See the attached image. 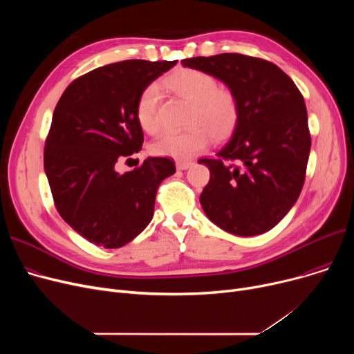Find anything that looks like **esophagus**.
Segmentation results:
<instances>
[{"instance_id": "esophagus-1", "label": "esophagus", "mask_w": 354, "mask_h": 354, "mask_svg": "<svg viewBox=\"0 0 354 354\" xmlns=\"http://www.w3.org/2000/svg\"><path fill=\"white\" fill-rule=\"evenodd\" d=\"M194 165V162H191V160H178L176 162V167L179 171H187L188 167H191Z\"/></svg>"}]
</instances>
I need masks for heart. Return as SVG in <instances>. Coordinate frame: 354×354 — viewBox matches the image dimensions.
<instances>
[{
  "mask_svg": "<svg viewBox=\"0 0 354 354\" xmlns=\"http://www.w3.org/2000/svg\"><path fill=\"white\" fill-rule=\"evenodd\" d=\"M166 86L175 95L191 103L187 123L191 126L183 132H165L151 146L152 152L178 160L191 159L205 151L211 138L222 140L228 138L238 124L241 107L235 91L218 86L212 74L182 68L166 79ZM160 87L156 83L146 86L136 104V116L140 126L149 133L160 129Z\"/></svg>",
  "mask_w": 354,
  "mask_h": 354,
  "instance_id": "obj_1",
  "label": "heart"
}]
</instances>
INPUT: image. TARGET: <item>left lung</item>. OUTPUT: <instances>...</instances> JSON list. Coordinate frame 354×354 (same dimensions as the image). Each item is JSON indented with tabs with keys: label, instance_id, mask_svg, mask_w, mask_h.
<instances>
[{
	"label": "left lung",
	"instance_id": "obj_1",
	"mask_svg": "<svg viewBox=\"0 0 354 354\" xmlns=\"http://www.w3.org/2000/svg\"><path fill=\"white\" fill-rule=\"evenodd\" d=\"M235 91L241 115L232 138L207 165L199 201L227 232L252 236L274 228L299 199L311 138L301 91L271 62L238 53L182 60Z\"/></svg>",
	"mask_w": 354,
	"mask_h": 354
}]
</instances>
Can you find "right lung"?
Segmentation results:
<instances>
[{
	"label": "right lung",
	"mask_w": 354,
	"mask_h": 354,
	"mask_svg": "<svg viewBox=\"0 0 354 354\" xmlns=\"http://www.w3.org/2000/svg\"><path fill=\"white\" fill-rule=\"evenodd\" d=\"M176 63L124 60L95 68L73 80L54 109L44 171L55 209L88 243L120 248L136 238L153 216L159 185L176 172L169 158H147L126 174L115 167L142 149V90Z\"/></svg>",
	"instance_id": "obj_1"
}]
</instances>
